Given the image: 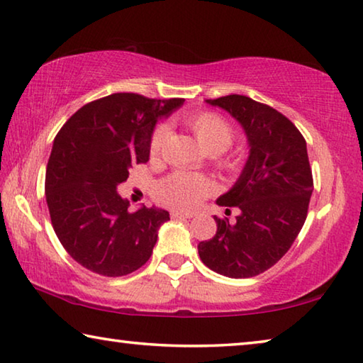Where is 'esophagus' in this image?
<instances>
[{"instance_id": "obj_1", "label": "esophagus", "mask_w": 363, "mask_h": 363, "mask_svg": "<svg viewBox=\"0 0 363 363\" xmlns=\"http://www.w3.org/2000/svg\"><path fill=\"white\" fill-rule=\"evenodd\" d=\"M194 214L192 213H182V211H171V218L173 219H190Z\"/></svg>"}]
</instances>
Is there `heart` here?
<instances>
[{
  "instance_id": "b5f03b06",
  "label": "heart",
  "mask_w": 363,
  "mask_h": 363,
  "mask_svg": "<svg viewBox=\"0 0 363 363\" xmlns=\"http://www.w3.org/2000/svg\"><path fill=\"white\" fill-rule=\"evenodd\" d=\"M184 121L195 134L200 145L214 157V162L219 168L229 171V173H235L242 168V157L225 150L233 140V130L225 118L216 112L201 110V112L189 113ZM168 131V125L164 123L153 130L149 143V153L152 158H157L162 153ZM213 192L214 184L210 177L176 171L158 182L155 196L160 203L174 208V210H194Z\"/></svg>"
}]
</instances>
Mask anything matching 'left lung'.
Returning <instances> with one entry per match:
<instances>
[{"instance_id":"8db88e82","label":"left lung","mask_w":363,"mask_h":363,"mask_svg":"<svg viewBox=\"0 0 363 363\" xmlns=\"http://www.w3.org/2000/svg\"><path fill=\"white\" fill-rule=\"evenodd\" d=\"M206 102L243 126L250 157L235 186L216 201L225 213L238 208L237 223L214 216L218 230L199 243V255L225 277H255L284 257L304 225L314 189L306 139L285 115L251 97L230 94Z\"/></svg>"}]
</instances>
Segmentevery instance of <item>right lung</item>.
Here are the masks:
<instances>
[{
	"label": "right lung",
	"mask_w": 363,
	"mask_h": 363,
	"mask_svg": "<svg viewBox=\"0 0 363 363\" xmlns=\"http://www.w3.org/2000/svg\"><path fill=\"white\" fill-rule=\"evenodd\" d=\"M184 99H149L116 93L77 110L54 139L46 167V203L67 253L91 272L121 277L143 267L169 213L116 192L134 164L149 162L157 120Z\"/></svg>",
	"instance_id": "obj_1"
}]
</instances>
